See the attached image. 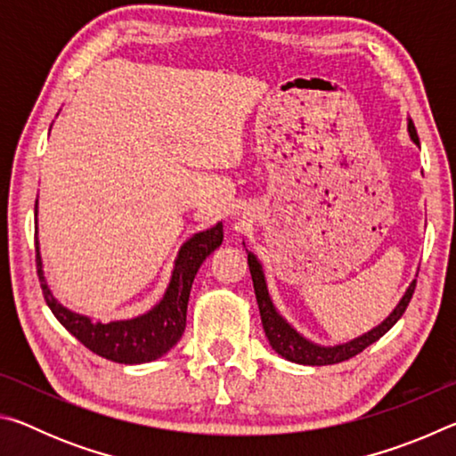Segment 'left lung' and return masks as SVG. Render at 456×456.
<instances>
[{
	"label": "left lung",
	"mask_w": 456,
	"mask_h": 456,
	"mask_svg": "<svg viewBox=\"0 0 456 456\" xmlns=\"http://www.w3.org/2000/svg\"><path fill=\"white\" fill-rule=\"evenodd\" d=\"M408 133H411V138L416 144H420L412 120H408ZM247 264H249L253 288H256V297H257V305H259V314H261V323H264V330H265L269 344H272V348L285 360L296 362V364H305V366L338 364V362L350 360L356 356V354H360L362 350H366L370 344H374L376 339H380L386 331H388L400 318H403V314L406 312L408 304H411L412 293L416 288V280H414L411 285H408V289L403 296V299H400V304L395 307V312H392L388 318L380 323V326L370 330L364 336L352 339V342L328 346L326 348V346L314 344V342H310V339H305L302 334H297V331L293 330L280 314H277L272 297H269L264 269H261V264L251 251H247Z\"/></svg>",
	"instance_id": "left-lung-1"
}]
</instances>
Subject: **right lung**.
Returning <instances> with one entry per match:
<instances>
[{
	"label": "right lung",
	"mask_w": 456,
	"mask_h": 456,
	"mask_svg": "<svg viewBox=\"0 0 456 456\" xmlns=\"http://www.w3.org/2000/svg\"><path fill=\"white\" fill-rule=\"evenodd\" d=\"M221 241L223 223H217L215 227L192 235L181 247L165 297L149 314L138 315L134 320L110 323L92 322L86 315L74 314L58 304V299L52 296L48 283H45L40 247H37L36 239L37 277H40L44 299L52 314L90 352H94L106 360L118 362V364H142V362H152L160 358L181 339L184 326H187V305L192 280H195L200 264L207 259V256H211L213 249H217Z\"/></svg>",
	"instance_id": "obj_1"
}]
</instances>
